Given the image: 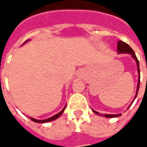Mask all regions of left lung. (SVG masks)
<instances>
[{
	"label": "left lung",
	"mask_w": 147,
	"mask_h": 147,
	"mask_svg": "<svg viewBox=\"0 0 147 147\" xmlns=\"http://www.w3.org/2000/svg\"><path fill=\"white\" fill-rule=\"evenodd\" d=\"M117 52L119 53H129V54L131 55V57H132L136 61V63H137V67H138V73H139V82H138V86H137V91H136V97H135V99H136V96L138 94V91H139V83H140V70H139V61H138V59L136 57V53H135V52L133 51V49L131 47H130L129 45L127 44L126 42H122V41H119V42H117ZM134 102V101H133ZM129 108V107H128ZM94 111V113H95L96 114H98L99 115V113L98 112H96V111ZM104 117H108V118H112V117H120L121 116V114H117V115H113V114H102Z\"/></svg>",
	"instance_id": "left-lung-1"
}]
</instances>
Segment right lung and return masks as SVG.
I'll return each mask as SVG.
<instances>
[{
    "mask_svg": "<svg viewBox=\"0 0 147 147\" xmlns=\"http://www.w3.org/2000/svg\"><path fill=\"white\" fill-rule=\"evenodd\" d=\"M26 42H27V41H26ZM25 42H24V43H25ZM65 107H66V106H65ZM65 107H64V108L63 109H62V110H61L60 113H59L56 114V115L53 116V117H50V118H49V119H46V120H36V119H34V118H31V117H30V120H32V121H34V122H36V123H47V122H49V121H52V120H56V119H57L58 117H60L61 114L63 113V112H64V109H65Z\"/></svg>",
    "mask_w": 147,
    "mask_h": 147,
    "instance_id": "obj_1",
    "label": "right lung"
}]
</instances>
